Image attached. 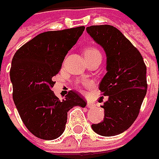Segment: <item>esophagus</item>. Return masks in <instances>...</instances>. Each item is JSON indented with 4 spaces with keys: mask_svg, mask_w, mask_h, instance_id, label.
Wrapping results in <instances>:
<instances>
[{
    "mask_svg": "<svg viewBox=\"0 0 159 159\" xmlns=\"http://www.w3.org/2000/svg\"><path fill=\"white\" fill-rule=\"evenodd\" d=\"M86 107H87V108H93V107H94V104L91 103V102H87V103H86Z\"/></svg>",
    "mask_w": 159,
    "mask_h": 159,
    "instance_id": "1",
    "label": "esophagus"
}]
</instances>
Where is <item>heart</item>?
<instances>
[{
	"mask_svg": "<svg viewBox=\"0 0 159 159\" xmlns=\"http://www.w3.org/2000/svg\"><path fill=\"white\" fill-rule=\"evenodd\" d=\"M84 56H85V59L87 60V59H90V58H93V57H96V56H101V54H100V52L98 51V48H94V47H88V48L84 49ZM83 84L85 85V86H88V85H90V83L84 82Z\"/></svg>",
	"mask_w": 159,
	"mask_h": 159,
	"instance_id": "1",
	"label": "heart"
}]
</instances>
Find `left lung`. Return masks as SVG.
<instances>
[{
    "mask_svg": "<svg viewBox=\"0 0 159 159\" xmlns=\"http://www.w3.org/2000/svg\"><path fill=\"white\" fill-rule=\"evenodd\" d=\"M86 30L107 54V74L99 90L109 99L101 106L104 120L92 129L99 135L114 136L126 131L139 114L147 89L146 66L139 50L116 27L91 25Z\"/></svg>",
    "mask_w": 159,
    "mask_h": 159,
    "instance_id": "left-lung-1",
    "label": "left lung"
}]
</instances>
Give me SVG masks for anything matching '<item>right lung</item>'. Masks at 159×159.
<instances>
[{"label": "right lung", "instance_id": "obj_1", "mask_svg": "<svg viewBox=\"0 0 159 159\" xmlns=\"http://www.w3.org/2000/svg\"><path fill=\"white\" fill-rule=\"evenodd\" d=\"M84 26L41 33L17 49L12 61L10 77L13 98L28 131L38 138L53 140L62 134L67 112L86 103L75 90L60 100L51 90L53 77L83 34Z\"/></svg>", "mask_w": 159, "mask_h": 159}]
</instances>
